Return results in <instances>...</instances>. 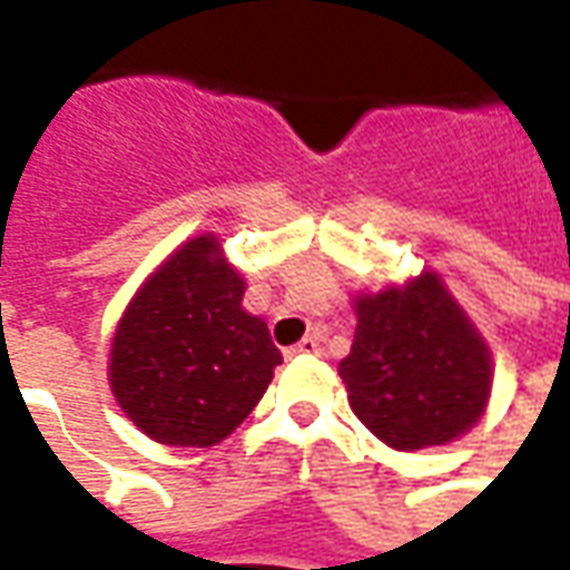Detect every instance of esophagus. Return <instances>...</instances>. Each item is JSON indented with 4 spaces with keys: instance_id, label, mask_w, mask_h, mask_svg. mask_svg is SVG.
<instances>
[{
    "instance_id": "obj_1",
    "label": "esophagus",
    "mask_w": 570,
    "mask_h": 570,
    "mask_svg": "<svg viewBox=\"0 0 570 570\" xmlns=\"http://www.w3.org/2000/svg\"><path fill=\"white\" fill-rule=\"evenodd\" d=\"M321 351V345H317V338H311V335H305L302 342H298L296 347H289L286 351V357H296V354H317Z\"/></svg>"
}]
</instances>
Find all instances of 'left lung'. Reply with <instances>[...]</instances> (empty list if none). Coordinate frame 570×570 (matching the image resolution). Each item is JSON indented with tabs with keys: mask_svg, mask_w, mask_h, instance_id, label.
Returning <instances> with one entry per match:
<instances>
[{
	"mask_svg": "<svg viewBox=\"0 0 570 570\" xmlns=\"http://www.w3.org/2000/svg\"><path fill=\"white\" fill-rule=\"evenodd\" d=\"M347 403L396 452L464 436L489 406L491 351L436 272L354 296Z\"/></svg>",
	"mask_w": 570,
	"mask_h": 570,
	"instance_id": "8db88e82",
	"label": "left lung"
}]
</instances>
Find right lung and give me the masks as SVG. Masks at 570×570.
Segmentation results:
<instances>
[{"label":"right lung","mask_w":570,"mask_h":570,"mask_svg":"<svg viewBox=\"0 0 570 570\" xmlns=\"http://www.w3.org/2000/svg\"><path fill=\"white\" fill-rule=\"evenodd\" d=\"M247 281L216 235L188 237L134 293L112 335L109 387L149 440L216 445L256 409L281 351L244 311Z\"/></svg>","instance_id":"obj_1"}]
</instances>
